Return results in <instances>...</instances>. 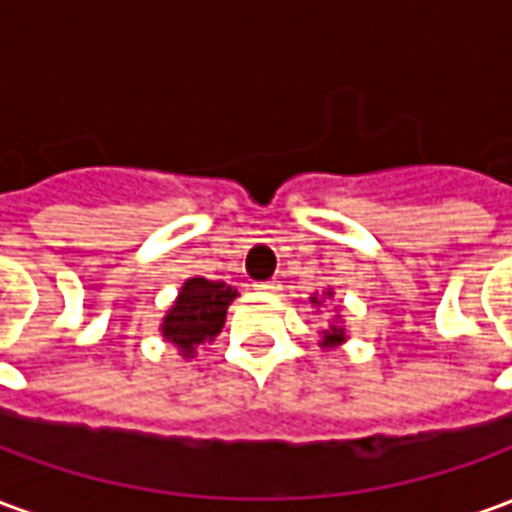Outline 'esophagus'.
I'll return each mask as SVG.
<instances>
[{
	"label": "esophagus",
	"instance_id": "1",
	"mask_svg": "<svg viewBox=\"0 0 512 512\" xmlns=\"http://www.w3.org/2000/svg\"><path fill=\"white\" fill-rule=\"evenodd\" d=\"M255 290H260V293H271V296H274V293H279V282H277V279H268V282H257Z\"/></svg>",
	"mask_w": 512,
	"mask_h": 512
}]
</instances>
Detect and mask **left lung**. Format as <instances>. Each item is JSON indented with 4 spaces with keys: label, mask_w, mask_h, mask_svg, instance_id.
<instances>
[{
    "label": "left lung",
    "mask_w": 512,
    "mask_h": 512,
    "mask_svg": "<svg viewBox=\"0 0 512 512\" xmlns=\"http://www.w3.org/2000/svg\"><path fill=\"white\" fill-rule=\"evenodd\" d=\"M332 299H334V290L326 288V290H323V296H321V293H312L310 304L315 307V310L321 312L323 304H326V301H332ZM334 312H337V310H334ZM318 337H321V340H318V345H321V348H326V351H329V348H340V345L348 340V329H345L343 315H340V312H337V315H332V321L326 323V329H321V332H318Z\"/></svg>",
    "instance_id": "1"
}]
</instances>
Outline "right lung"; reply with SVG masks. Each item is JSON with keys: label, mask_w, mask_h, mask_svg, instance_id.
<instances>
[{"label": "right lung", "mask_w": 512, "mask_h": 512, "mask_svg": "<svg viewBox=\"0 0 512 512\" xmlns=\"http://www.w3.org/2000/svg\"><path fill=\"white\" fill-rule=\"evenodd\" d=\"M238 299V290L227 282L189 277L178 290V299L164 315L158 332L164 343L175 345L183 359L197 356V348L213 343L227 321V307Z\"/></svg>", "instance_id": "right-lung-1"}]
</instances>
